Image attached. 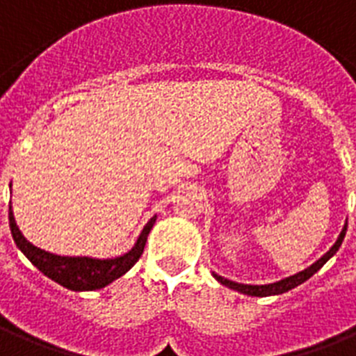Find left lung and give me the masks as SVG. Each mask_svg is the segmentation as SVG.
I'll return each mask as SVG.
<instances>
[{"label":"left lung","mask_w":356,"mask_h":356,"mask_svg":"<svg viewBox=\"0 0 356 356\" xmlns=\"http://www.w3.org/2000/svg\"><path fill=\"white\" fill-rule=\"evenodd\" d=\"M346 230H348V221H346V225H343L342 232H340V236H338V239L334 241L333 247L329 248L322 258L316 259L311 267L303 268V270H300V273L293 274V276H289V278L280 280V282L267 283V285H247V283H238V282H232V280H227L216 273H212V276L218 280L221 285H225V287L232 289V291H238V293L241 294H247V296H259V298H263V296H278V294L287 293V291H291V289L298 287V285H302L303 282H307L313 274L318 273L320 268H322L323 265H325V263H327L329 259L333 258L334 254L338 252V248H340L343 238H346Z\"/></svg>","instance_id":"obj_1"}]
</instances>
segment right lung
<instances>
[{
    "label": "right lung",
    "mask_w": 356,
    "mask_h": 356,
    "mask_svg": "<svg viewBox=\"0 0 356 356\" xmlns=\"http://www.w3.org/2000/svg\"><path fill=\"white\" fill-rule=\"evenodd\" d=\"M155 219L157 216H153L148 223L144 225L143 232L138 234L135 245L126 254L104 259L89 258V256H58V254L34 247L31 241H27V238L23 236L16 225L13 203L8 204V225H10V234H13L16 247L25 254V258L33 263L40 273L45 274L53 282L60 283L62 287L76 291V293L104 289L128 273L129 268L138 261L140 254L144 252V245H146L149 230L155 225Z\"/></svg>",
    "instance_id": "1"
}]
</instances>
